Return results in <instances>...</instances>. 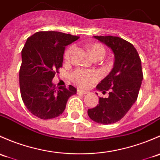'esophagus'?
<instances>
[{
	"label": "esophagus",
	"mask_w": 160,
	"mask_h": 160,
	"mask_svg": "<svg viewBox=\"0 0 160 160\" xmlns=\"http://www.w3.org/2000/svg\"><path fill=\"white\" fill-rule=\"evenodd\" d=\"M77 93H78V94H82V95H85V94H88V92L85 91V90L78 89V90H77Z\"/></svg>",
	"instance_id": "34e87169"
}]
</instances>
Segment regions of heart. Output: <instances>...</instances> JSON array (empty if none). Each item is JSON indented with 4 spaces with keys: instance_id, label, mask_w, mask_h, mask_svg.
Here are the masks:
<instances>
[{
    "instance_id": "heart-1",
    "label": "heart",
    "mask_w": 160,
    "mask_h": 160,
    "mask_svg": "<svg viewBox=\"0 0 160 160\" xmlns=\"http://www.w3.org/2000/svg\"><path fill=\"white\" fill-rule=\"evenodd\" d=\"M74 48H75V45H72L65 51V60H68L70 58V56L72 55ZM88 49H89L90 54L93 58L95 56L104 57L105 54V48L101 44H92L89 45ZM98 78H99L98 74L93 70H85V69L78 68L72 73V81L81 87H84V88L89 87L94 82H96L98 79Z\"/></svg>"
}]
</instances>
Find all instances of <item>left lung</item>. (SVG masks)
I'll return each mask as SVG.
<instances>
[{
    "instance_id": "left-lung-1",
    "label": "left lung",
    "mask_w": 160,
    "mask_h": 160,
    "mask_svg": "<svg viewBox=\"0 0 160 160\" xmlns=\"http://www.w3.org/2000/svg\"><path fill=\"white\" fill-rule=\"evenodd\" d=\"M112 49L114 66L96 86L108 98H99L96 107L89 108L88 115L95 122L103 125L119 121L136 101L143 79L141 59L134 46L127 41L115 36H94Z\"/></svg>"
}]
</instances>
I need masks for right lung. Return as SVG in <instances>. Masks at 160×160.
Segmentation results:
<instances>
[{
	"label": "right lung",
	"instance_id": "1",
	"mask_svg": "<svg viewBox=\"0 0 160 160\" xmlns=\"http://www.w3.org/2000/svg\"><path fill=\"white\" fill-rule=\"evenodd\" d=\"M78 36L58 31H38L27 39L21 51L20 91L26 108L42 119L62 114L69 97L76 94L72 85L56 88L52 79L62 67L67 45Z\"/></svg>",
	"mask_w": 160,
	"mask_h": 160
}]
</instances>
